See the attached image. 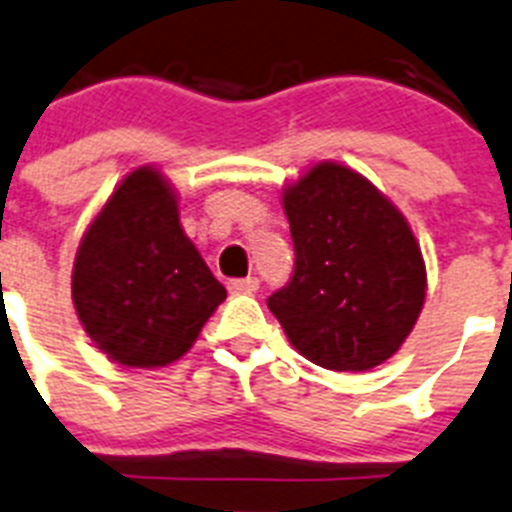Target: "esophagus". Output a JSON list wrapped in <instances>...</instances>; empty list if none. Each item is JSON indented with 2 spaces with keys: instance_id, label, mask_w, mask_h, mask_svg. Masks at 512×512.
<instances>
[{
  "instance_id": "esophagus-1",
  "label": "esophagus",
  "mask_w": 512,
  "mask_h": 512,
  "mask_svg": "<svg viewBox=\"0 0 512 512\" xmlns=\"http://www.w3.org/2000/svg\"><path fill=\"white\" fill-rule=\"evenodd\" d=\"M230 292H235V295H243V292H256L259 290V279L256 277H243V279H233L230 282Z\"/></svg>"
}]
</instances>
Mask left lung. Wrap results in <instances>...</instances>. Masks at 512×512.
Returning a JSON list of instances; mask_svg holds the SVG:
<instances>
[{"label":"left lung","instance_id":"8db88e82","mask_svg":"<svg viewBox=\"0 0 512 512\" xmlns=\"http://www.w3.org/2000/svg\"><path fill=\"white\" fill-rule=\"evenodd\" d=\"M295 272L266 300L305 360L362 373L396 355L425 305L422 251L368 178L318 163L282 191Z\"/></svg>","mask_w":512,"mask_h":512}]
</instances>
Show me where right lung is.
Masks as SVG:
<instances>
[{"instance_id":"add662e5","label":"right lung","mask_w":512,"mask_h":512,"mask_svg":"<svg viewBox=\"0 0 512 512\" xmlns=\"http://www.w3.org/2000/svg\"><path fill=\"white\" fill-rule=\"evenodd\" d=\"M225 298L183 233L163 173L150 165L129 173L74 259V310L95 347L124 368H163L189 352Z\"/></svg>"}]
</instances>
